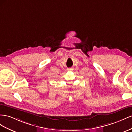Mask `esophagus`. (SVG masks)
Segmentation results:
<instances>
[{"label":"esophagus","instance_id":"1","mask_svg":"<svg viewBox=\"0 0 132 132\" xmlns=\"http://www.w3.org/2000/svg\"><path fill=\"white\" fill-rule=\"evenodd\" d=\"M72 70H73V69H72V68H69V69H67V70H68V71H72Z\"/></svg>","mask_w":132,"mask_h":132}]
</instances>
